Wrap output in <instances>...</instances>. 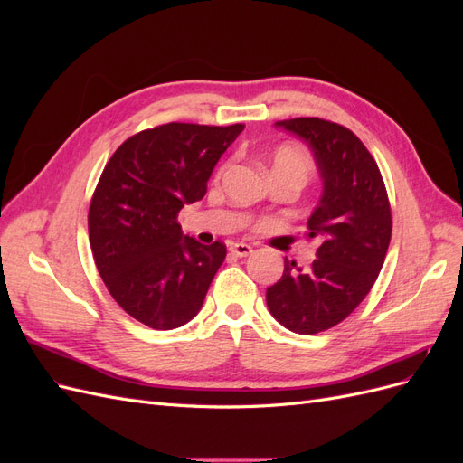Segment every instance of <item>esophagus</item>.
I'll use <instances>...</instances> for the list:
<instances>
[{
    "instance_id": "obj_1",
    "label": "esophagus",
    "mask_w": 463,
    "mask_h": 463,
    "mask_svg": "<svg viewBox=\"0 0 463 463\" xmlns=\"http://www.w3.org/2000/svg\"><path fill=\"white\" fill-rule=\"evenodd\" d=\"M230 250H232V253H233L235 257H247V255L253 253V247L247 245V243L237 241V243H232V245H230Z\"/></svg>"
}]
</instances>
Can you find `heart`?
<instances>
[{
    "label": "heart",
    "instance_id": "b5f03b06",
    "mask_svg": "<svg viewBox=\"0 0 463 463\" xmlns=\"http://www.w3.org/2000/svg\"><path fill=\"white\" fill-rule=\"evenodd\" d=\"M272 172L291 174L299 177L305 184L313 172V160L305 148L298 145H282L274 152Z\"/></svg>",
    "mask_w": 463,
    "mask_h": 463
}]
</instances>
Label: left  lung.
Wrapping results in <instances>:
<instances>
[{
	"label": "left lung",
	"instance_id": "8db88e82",
	"mask_svg": "<svg viewBox=\"0 0 463 463\" xmlns=\"http://www.w3.org/2000/svg\"><path fill=\"white\" fill-rule=\"evenodd\" d=\"M274 128L303 138L315 156L322 193L307 237L320 245L309 269L284 260L266 305L288 330L317 334L352 315L378 278L392 235L388 194L369 150L342 125L298 118Z\"/></svg>",
	"mask_w": 463,
	"mask_h": 463
}]
</instances>
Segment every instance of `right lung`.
I'll return each mask as SVG.
<instances>
[{
    "mask_svg": "<svg viewBox=\"0 0 463 463\" xmlns=\"http://www.w3.org/2000/svg\"><path fill=\"white\" fill-rule=\"evenodd\" d=\"M241 123H167L128 138L106 164L89 213L96 269L121 309L172 330L201 311L226 245L184 235L177 213L204 197Z\"/></svg>",
    "mask_w": 463,
    "mask_h": 463,
    "instance_id": "obj_1",
    "label": "right lung"
}]
</instances>
